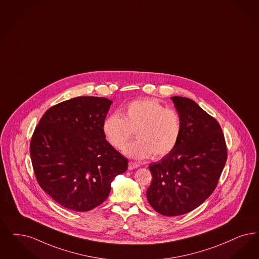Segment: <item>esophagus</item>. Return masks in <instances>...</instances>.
Listing matches in <instances>:
<instances>
[{
  "mask_svg": "<svg viewBox=\"0 0 259 259\" xmlns=\"http://www.w3.org/2000/svg\"><path fill=\"white\" fill-rule=\"evenodd\" d=\"M139 166H140V165L137 164V163H134V162H129V164H128V168L129 169H134V168H137Z\"/></svg>",
  "mask_w": 259,
  "mask_h": 259,
  "instance_id": "obj_1",
  "label": "esophagus"
}]
</instances>
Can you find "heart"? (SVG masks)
<instances>
[{"mask_svg":"<svg viewBox=\"0 0 259 259\" xmlns=\"http://www.w3.org/2000/svg\"><path fill=\"white\" fill-rule=\"evenodd\" d=\"M104 136L115 149L121 150L136 131L137 140L125 147L124 153L134 159L168 155L178 145L182 123L176 111L156 99H142L128 104L121 115L111 114L102 124Z\"/></svg>","mask_w":259,"mask_h":259,"instance_id":"b5f03b06","label":"heart"}]
</instances>
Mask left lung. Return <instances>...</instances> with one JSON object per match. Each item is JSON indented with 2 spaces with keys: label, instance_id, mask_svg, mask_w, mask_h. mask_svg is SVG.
<instances>
[{
  "label": "left lung",
  "instance_id": "left-lung-1",
  "mask_svg": "<svg viewBox=\"0 0 259 259\" xmlns=\"http://www.w3.org/2000/svg\"><path fill=\"white\" fill-rule=\"evenodd\" d=\"M181 118L178 145L149 165L152 182L146 197L156 212L179 216L202 204L217 186L227 161V145L217 120L195 101L170 98Z\"/></svg>",
  "mask_w": 259,
  "mask_h": 259
}]
</instances>
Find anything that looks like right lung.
<instances>
[{
    "instance_id": "right-lung-1",
    "label": "right lung",
    "mask_w": 259,
    "mask_h": 259,
    "mask_svg": "<svg viewBox=\"0 0 259 259\" xmlns=\"http://www.w3.org/2000/svg\"><path fill=\"white\" fill-rule=\"evenodd\" d=\"M113 101L80 96L50 108L31 137L30 153L37 182L55 201L84 212L109 197L114 177L128 160L110 145L102 124Z\"/></svg>"
}]
</instances>
